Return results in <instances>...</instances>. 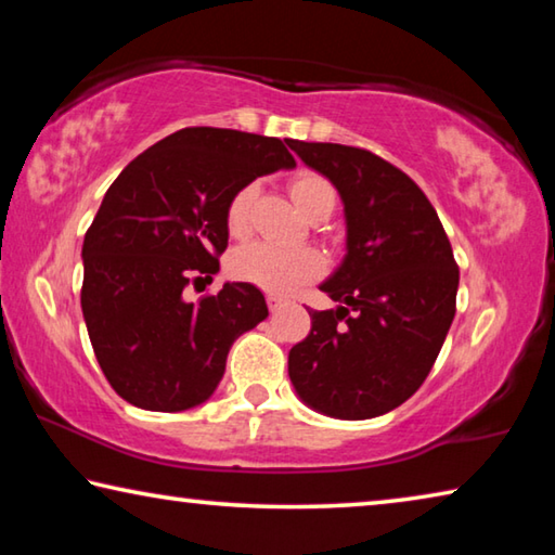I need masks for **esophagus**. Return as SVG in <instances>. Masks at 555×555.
I'll return each instance as SVG.
<instances>
[{
  "label": "esophagus",
  "mask_w": 555,
  "mask_h": 555,
  "mask_svg": "<svg viewBox=\"0 0 555 555\" xmlns=\"http://www.w3.org/2000/svg\"><path fill=\"white\" fill-rule=\"evenodd\" d=\"M267 304H269V311H276V308L286 304V298L279 296V294H267Z\"/></svg>",
  "instance_id": "1"
}]
</instances>
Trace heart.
Returning a JSON list of instances; mask_svg holds the SVG:
<instances>
[{
  "instance_id": "b5f03b06",
  "label": "heart",
  "mask_w": 555,
  "mask_h": 555,
  "mask_svg": "<svg viewBox=\"0 0 555 555\" xmlns=\"http://www.w3.org/2000/svg\"><path fill=\"white\" fill-rule=\"evenodd\" d=\"M291 201L308 220L321 222L335 208V188L325 176L315 171H298L288 181ZM255 201V185L237 188L224 208V224L232 237H244L249 232V212ZM230 271L240 281L255 284L269 294H288L298 286L321 276L323 259L315 249H279L271 244L257 242L237 249L230 259Z\"/></svg>"
}]
</instances>
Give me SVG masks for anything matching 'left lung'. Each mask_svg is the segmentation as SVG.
Instances as JSON below:
<instances>
[{"mask_svg": "<svg viewBox=\"0 0 555 555\" xmlns=\"http://www.w3.org/2000/svg\"><path fill=\"white\" fill-rule=\"evenodd\" d=\"M286 144L331 178L347 222V255L321 291L337 311H308L311 333L291 347L288 377L325 416H382L416 393L455 318L460 271L426 193L367 149Z\"/></svg>", "mask_w": 555, "mask_h": 555, "instance_id": "obj_1", "label": "left lung"}]
</instances>
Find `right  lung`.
<instances>
[{
  "mask_svg": "<svg viewBox=\"0 0 555 555\" xmlns=\"http://www.w3.org/2000/svg\"><path fill=\"white\" fill-rule=\"evenodd\" d=\"M294 166L276 137L185 127L115 178L82 242L80 306L100 367L121 399L168 413L210 399L232 343L269 308L242 281L195 304L183 291L218 274L232 193Z\"/></svg>",
  "mask_w": 555,
  "mask_h": 555,
  "instance_id": "obj_1",
  "label": "right lung"
}]
</instances>
